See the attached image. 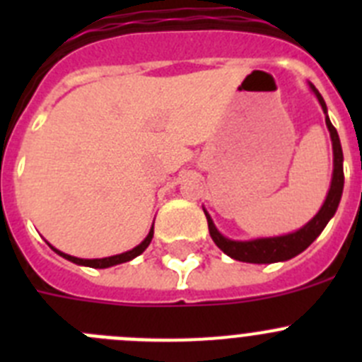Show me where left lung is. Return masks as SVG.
Wrapping results in <instances>:
<instances>
[{
    "label": "left lung",
    "mask_w": 362,
    "mask_h": 362,
    "mask_svg": "<svg viewBox=\"0 0 362 362\" xmlns=\"http://www.w3.org/2000/svg\"><path fill=\"white\" fill-rule=\"evenodd\" d=\"M308 85L310 90H312L313 94H315V98H317L322 112L326 114V127H328V132H330L332 148H334V174H332L330 190L326 194V199L325 203H322L321 209H319V212L315 214L305 226H300L296 232L284 233V235H276V238H257L248 239V241L228 239L216 228L210 214L203 209L206 221H209V230L214 243H216L228 257L235 259V261L254 264H270L279 263V261H288V259L299 255L300 252H305L306 248L321 235L325 226L328 225V221H330L332 217H334V214L337 212L339 201H341V196H343L344 187L343 148H341L337 130H335L330 117H328V108H326L325 99H322V95L319 94V90L312 85V83H308Z\"/></svg>",
    "instance_id": "8db88e82"
}]
</instances>
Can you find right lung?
Masks as SVG:
<instances>
[{
  "mask_svg": "<svg viewBox=\"0 0 362 362\" xmlns=\"http://www.w3.org/2000/svg\"><path fill=\"white\" fill-rule=\"evenodd\" d=\"M153 238V225L152 228H150L148 235H146L145 239H143L139 245L136 246V248H132V250L129 252H123V254H117V255H110V257H103V259H79V257H74V255H69L65 254V252H59L57 248H54L50 243H47V245L52 248L54 252H56L57 255H62V257H65L66 261H70V263H76L79 264V267H90V268H110V267H116V264H121V263H127V261H132L134 257H137V255H141L143 252L146 250V246L150 245V241H152Z\"/></svg>",
  "mask_w": 362,
  "mask_h": 362,
  "instance_id": "right-lung-1",
  "label": "right lung"
}]
</instances>
